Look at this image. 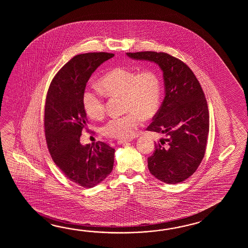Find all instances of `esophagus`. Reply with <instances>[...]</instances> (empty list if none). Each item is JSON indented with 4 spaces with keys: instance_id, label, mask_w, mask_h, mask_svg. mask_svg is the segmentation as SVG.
Here are the masks:
<instances>
[{
    "instance_id": "1",
    "label": "esophagus",
    "mask_w": 248,
    "mask_h": 248,
    "mask_svg": "<svg viewBox=\"0 0 248 248\" xmlns=\"http://www.w3.org/2000/svg\"><path fill=\"white\" fill-rule=\"evenodd\" d=\"M129 142H130V140H126V139H120V140L117 141V142H118L119 144H124V143Z\"/></svg>"
}]
</instances>
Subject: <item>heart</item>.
Returning a JSON list of instances; mask_svg holds the SVG:
<instances>
[{"label":"heart","mask_w":248,"mask_h":248,"mask_svg":"<svg viewBox=\"0 0 248 248\" xmlns=\"http://www.w3.org/2000/svg\"><path fill=\"white\" fill-rule=\"evenodd\" d=\"M98 89L104 95H122L123 111L126 114L113 117L102 127L107 137L126 139L133 137L142 125L143 119H150L158 111L161 97V80L154 69L137 73L131 69L115 67L98 79ZM99 92L86 90L82 94V106L92 119L105 114L106 106Z\"/></svg>","instance_id":"1"}]
</instances>
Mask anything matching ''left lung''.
Returning <instances> with one entry per match:
<instances>
[{
	"label": "left lung",
	"instance_id": "left-lung-1",
	"mask_svg": "<svg viewBox=\"0 0 248 248\" xmlns=\"http://www.w3.org/2000/svg\"><path fill=\"white\" fill-rule=\"evenodd\" d=\"M126 55L154 62L163 72L165 98L146 129L166 138L155 142L148 169L161 182L179 184L195 172L206 153L209 113L204 92L195 74L178 58L154 51Z\"/></svg>",
	"mask_w": 248,
	"mask_h": 248
}]
</instances>
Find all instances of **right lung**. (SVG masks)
Listing matches in <instances>:
<instances>
[{
	"label": "right lung",
	"mask_w": 248,
	"mask_h": 248,
	"mask_svg": "<svg viewBox=\"0 0 248 248\" xmlns=\"http://www.w3.org/2000/svg\"><path fill=\"white\" fill-rule=\"evenodd\" d=\"M114 54H79L65 63L53 78L47 90L44 128L47 149L63 174L84 188L106 179L113 169L115 150L106 142L82 145L79 142L87 126L82 94L90 76Z\"/></svg>",
	"instance_id": "add662e5"
}]
</instances>
